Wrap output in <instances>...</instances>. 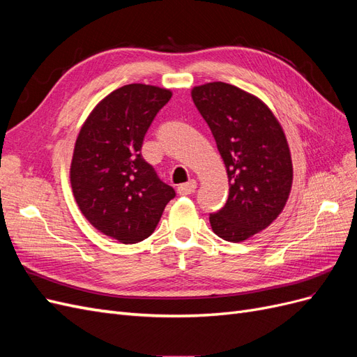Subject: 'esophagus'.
I'll return each mask as SVG.
<instances>
[{
  "label": "esophagus",
  "mask_w": 357,
  "mask_h": 357,
  "mask_svg": "<svg viewBox=\"0 0 357 357\" xmlns=\"http://www.w3.org/2000/svg\"><path fill=\"white\" fill-rule=\"evenodd\" d=\"M197 186H198V183L195 180H190V181L185 183V185H180L177 190L180 195H190V193L197 190Z\"/></svg>",
  "instance_id": "1"
}]
</instances>
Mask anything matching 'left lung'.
Segmentation results:
<instances>
[{"label":"left lung","mask_w":357,"mask_h":357,"mask_svg":"<svg viewBox=\"0 0 357 357\" xmlns=\"http://www.w3.org/2000/svg\"><path fill=\"white\" fill-rule=\"evenodd\" d=\"M211 129L229 180L223 208L210 214L213 232L241 243L268 228L289 199L294 167L282 125L257 96L223 82L192 89Z\"/></svg>","instance_id":"1"}]
</instances>
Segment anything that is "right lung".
Here are the masks:
<instances>
[{
    "label": "right lung",
    "mask_w": 357,
    "mask_h": 357,
    "mask_svg": "<svg viewBox=\"0 0 357 357\" xmlns=\"http://www.w3.org/2000/svg\"><path fill=\"white\" fill-rule=\"evenodd\" d=\"M172 92L132 83L95 105L75 139L70 181L75 202L95 229L123 244L153 234L176 197L142 156L150 123Z\"/></svg>",
    "instance_id": "add662e5"
}]
</instances>
